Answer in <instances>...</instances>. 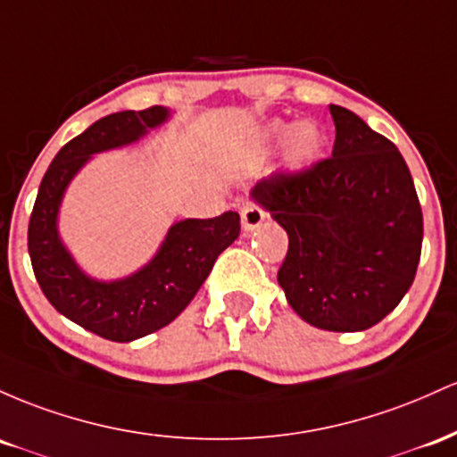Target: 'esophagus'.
<instances>
[{"label":"esophagus","instance_id":"1","mask_svg":"<svg viewBox=\"0 0 457 457\" xmlns=\"http://www.w3.org/2000/svg\"><path fill=\"white\" fill-rule=\"evenodd\" d=\"M263 220H265V212L261 207H256V204L248 203L242 209V227L244 230H248V233L250 230L259 228L261 224H263Z\"/></svg>","mask_w":457,"mask_h":457}]
</instances>
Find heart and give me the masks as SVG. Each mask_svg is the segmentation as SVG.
<instances>
[{
  "label": "heart",
  "mask_w": 457,
  "mask_h": 457,
  "mask_svg": "<svg viewBox=\"0 0 457 457\" xmlns=\"http://www.w3.org/2000/svg\"><path fill=\"white\" fill-rule=\"evenodd\" d=\"M285 142V160L291 168H302L311 163L320 155L324 146V133L312 120H302L289 129L287 122H271L268 127V137H283Z\"/></svg>",
  "instance_id": "heart-1"
}]
</instances>
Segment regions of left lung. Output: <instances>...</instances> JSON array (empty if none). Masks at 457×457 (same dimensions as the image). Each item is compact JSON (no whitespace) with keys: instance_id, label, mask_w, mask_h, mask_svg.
<instances>
[{"instance_id":"obj_1","label":"left lung","mask_w":457,"mask_h":457,"mask_svg":"<svg viewBox=\"0 0 457 457\" xmlns=\"http://www.w3.org/2000/svg\"><path fill=\"white\" fill-rule=\"evenodd\" d=\"M332 157L271 174L250 196L289 235L278 270L287 302L311 326L358 332L402 302L417 274L423 213L402 153L341 105Z\"/></svg>"}]
</instances>
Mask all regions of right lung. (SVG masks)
<instances>
[{
  "label": "right lung",
  "instance_id": "1",
  "mask_svg": "<svg viewBox=\"0 0 457 457\" xmlns=\"http://www.w3.org/2000/svg\"><path fill=\"white\" fill-rule=\"evenodd\" d=\"M170 110L116 112L60 148L40 181L28 228L34 276L55 311L86 330L116 343H129L168 326L207 280L215 259L239 237V213L187 218L174 222L155 256L116 280H96L77 265L58 230L64 192L92 155L129 146L163 125Z\"/></svg>",
  "mask_w": 457,
  "mask_h": 457
}]
</instances>
